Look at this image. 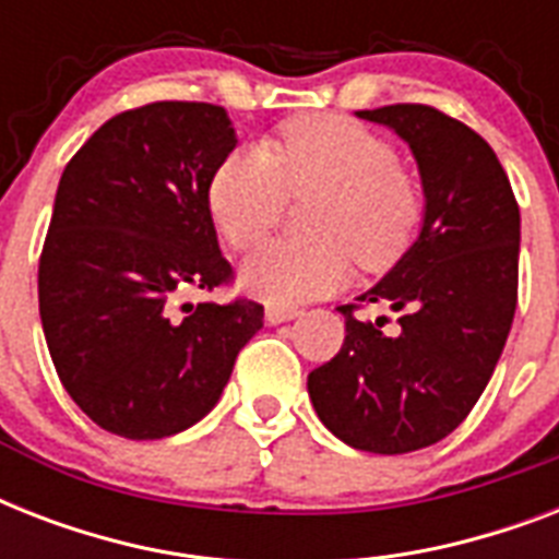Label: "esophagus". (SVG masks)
<instances>
[{"mask_svg": "<svg viewBox=\"0 0 559 559\" xmlns=\"http://www.w3.org/2000/svg\"><path fill=\"white\" fill-rule=\"evenodd\" d=\"M301 313L298 307H284V305H270L266 307V322L270 324H281V322H289V319H296Z\"/></svg>", "mask_w": 559, "mask_h": 559, "instance_id": "esophagus-1", "label": "esophagus"}]
</instances>
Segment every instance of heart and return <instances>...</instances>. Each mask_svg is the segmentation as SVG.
Returning a JSON list of instances; mask_svg holds the SVG:
<instances>
[{"label":"heart","mask_w":559,"mask_h":559,"mask_svg":"<svg viewBox=\"0 0 559 559\" xmlns=\"http://www.w3.org/2000/svg\"><path fill=\"white\" fill-rule=\"evenodd\" d=\"M305 209L307 240H270L246 254L240 287L272 305H298L331 293L362 270H382L406 252L420 219L417 182L397 165L382 135L342 116H301L275 142L246 144L219 162L209 182V211L235 249L261 240L287 209Z\"/></svg>","instance_id":"1"}]
</instances>
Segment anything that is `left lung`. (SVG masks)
I'll use <instances>...</instances> for the list:
<instances>
[{
    "label": "left lung",
    "instance_id": "8db88e82",
    "mask_svg": "<svg viewBox=\"0 0 559 559\" xmlns=\"http://www.w3.org/2000/svg\"><path fill=\"white\" fill-rule=\"evenodd\" d=\"M412 147L424 226L385 278L357 298L397 328L342 305L340 354L307 377L319 420L354 450L432 447L469 415L511 333L520 284V205L493 147L424 104L359 109Z\"/></svg>",
    "mask_w": 559,
    "mask_h": 559
}]
</instances>
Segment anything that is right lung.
I'll return each mask as SVG.
<instances>
[{
  "instance_id": "obj_1",
  "label": "right lung",
  "mask_w": 559,
  "mask_h": 559,
  "mask_svg": "<svg viewBox=\"0 0 559 559\" xmlns=\"http://www.w3.org/2000/svg\"><path fill=\"white\" fill-rule=\"evenodd\" d=\"M237 135L226 109L156 100L109 118L57 186L39 319L69 397L100 429L156 441L217 406L263 307L179 305L231 281L209 182Z\"/></svg>"
}]
</instances>
